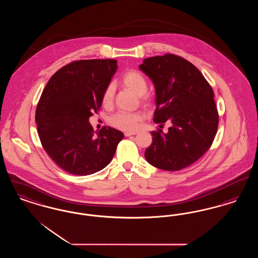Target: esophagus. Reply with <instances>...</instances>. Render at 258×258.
I'll return each mask as SVG.
<instances>
[{
  "instance_id": "esophagus-1",
  "label": "esophagus",
  "mask_w": 258,
  "mask_h": 258,
  "mask_svg": "<svg viewBox=\"0 0 258 258\" xmlns=\"http://www.w3.org/2000/svg\"><path fill=\"white\" fill-rule=\"evenodd\" d=\"M137 135V133L136 132H125L124 133V136H132V135Z\"/></svg>"
}]
</instances>
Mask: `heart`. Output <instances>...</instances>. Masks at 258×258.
<instances>
[{
  "mask_svg": "<svg viewBox=\"0 0 258 258\" xmlns=\"http://www.w3.org/2000/svg\"><path fill=\"white\" fill-rule=\"evenodd\" d=\"M120 85L132 91L136 96H138L139 101L144 106H151L154 103V98L147 93V78L138 71L131 70L125 72L120 79ZM114 101V86L112 84L107 85L103 91L101 102L104 107H110ZM144 114L141 111L135 112H117L109 118V123L112 126L133 132L137 130L143 119Z\"/></svg>",
  "mask_w": 258,
  "mask_h": 258,
  "instance_id": "obj_1",
  "label": "heart"
}]
</instances>
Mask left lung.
Instances as JSON below:
<instances>
[{
  "instance_id": "1",
  "label": "left lung",
  "mask_w": 258,
  "mask_h": 258,
  "mask_svg": "<svg viewBox=\"0 0 258 258\" xmlns=\"http://www.w3.org/2000/svg\"><path fill=\"white\" fill-rule=\"evenodd\" d=\"M156 87L154 122L168 133L152 132L145 151L148 162L162 170L179 171L199 160L213 144L219 125L214 91L195 64L167 53L145 59L139 66Z\"/></svg>"
}]
</instances>
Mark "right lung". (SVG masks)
I'll list each match as a JSON object with an SVG mask.
<instances>
[{
    "label": "right lung",
    "instance_id": "add662e5",
    "mask_svg": "<svg viewBox=\"0 0 258 258\" xmlns=\"http://www.w3.org/2000/svg\"><path fill=\"white\" fill-rule=\"evenodd\" d=\"M116 70L112 59L72 61L53 74L42 91L36 110L37 134L50 158L70 174L86 176L103 169L123 138L110 126L95 135L89 123Z\"/></svg>",
    "mask_w": 258,
    "mask_h": 258
}]
</instances>
